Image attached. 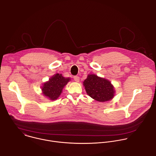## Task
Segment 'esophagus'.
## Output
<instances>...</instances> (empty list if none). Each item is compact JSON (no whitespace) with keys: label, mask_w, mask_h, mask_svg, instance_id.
<instances>
[{"label":"esophagus","mask_w":156,"mask_h":156,"mask_svg":"<svg viewBox=\"0 0 156 156\" xmlns=\"http://www.w3.org/2000/svg\"><path fill=\"white\" fill-rule=\"evenodd\" d=\"M73 79L76 82H79L80 81V77L78 76H74Z\"/></svg>","instance_id":"34e87169"}]
</instances>
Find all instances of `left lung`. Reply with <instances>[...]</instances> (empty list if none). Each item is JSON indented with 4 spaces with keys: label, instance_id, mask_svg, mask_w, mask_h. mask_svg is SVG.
Returning <instances> with one entry per match:
<instances>
[{
    "label": "left lung",
    "instance_id": "8db88e82",
    "mask_svg": "<svg viewBox=\"0 0 156 156\" xmlns=\"http://www.w3.org/2000/svg\"><path fill=\"white\" fill-rule=\"evenodd\" d=\"M83 84L88 95L98 101H107L114 96L115 90L110 81L95 75H89Z\"/></svg>",
    "mask_w": 156,
    "mask_h": 156
}]
</instances>
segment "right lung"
I'll return each mask as SVG.
<instances>
[{"label":"right lung","mask_w":156,"mask_h":156,"mask_svg":"<svg viewBox=\"0 0 156 156\" xmlns=\"http://www.w3.org/2000/svg\"><path fill=\"white\" fill-rule=\"evenodd\" d=\"M69 81V78H64L61 74L57 73L44 84L42 93L51 100H56L61 94L63 87Z\"/></svg>","instance_id":"1"}]
</instances>
